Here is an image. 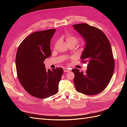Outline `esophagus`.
<instances>
[{"instance_id": "obj_1", "label": "esophagus", "mask_w": 127, "mask_h": 127, "mask_svg": "<svg viewBox=\"0 0 127 127\" xmlns=\"http://www.w3.org/2000/svg\"><path fill=\"white\" fill-rule=\"evenodd\" d=\"M64 72H68L70 71V69L68 68H64Z\"/></svg>"}]
</instances>
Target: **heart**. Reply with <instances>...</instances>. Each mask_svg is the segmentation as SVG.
Instances as JSON below:
<instances>
[{
	"label": "heart",
	"mask_w": 127,
	"mask_h": 127,
	"mask_svg": "<svg viewBox=\"0 0 127 127\" xmlns=\"http://www.w3.org/2000/svg\"><path fill=\"white\" fill-rule=\"evenodd\" d=\"M65 39H66L67 44L68 45L73 44L75 45L79 42V37L70 34H67L66 37H65Z\"/></svg>",
	"instance_id": "b5f03b06"
}]
</instances>
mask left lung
Listing matches in <instances>:
<instances>
[{
  "label": "left lung",
  "instance_id": "1",
  "mask_svg": "<svg viewBox=\"0 0 127 127\" xmlns=\"http://www.w3.org/2000/svg\"><path fill=\"white\" fill-rule=\"evenodd\" d=\"M86 42L80 59L87 63L85 72L72 69L77 91L87 95H96L105 90L112 78L114 60L110 42L101 30L86 23L72 25Z\"/></svg>",
  "mask_w": 127,
  "mask_h": 127
}]
</instances>
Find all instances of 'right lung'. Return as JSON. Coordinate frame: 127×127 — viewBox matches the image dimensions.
Returning a JSON list of instances; mask_svg holds the SVG:
<instances>
[{"label":"right lung","mask_w":127,"mask_h":127,"mask_svg":"<svg viewBox=\"0 0 127 127\" xmlns=\"http://www.w3.org/2000/svg\"><path fill=\"white\" fill-rule=\"evenodd\" d=\"M56 30L37 31L30 34L18 48L16 67L21 85L31 95L45 98L57 93L64 70H46L44 60L50 57V42Z\"/></svg>","instance_id":"1"}]
</instances>
